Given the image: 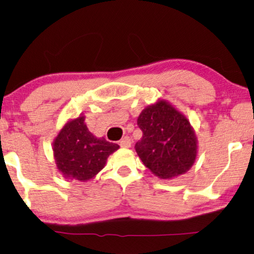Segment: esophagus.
<instances>
[{"label": "esophagus", "instance_id": "esophagus-1", "mask_svg": "<svg viewBox=\"0 0 254 254\" xmlns=\"http://www.w3.org/2000/svg\"><path fill=\"white\" fill-rule=\"evenodd\" d=\"M120 145H121V147L129 148V147L131 146V139H130V137L125 136V137L122 138L121 141H120Z\"/></svg>", "mask_w": 254, "mask_h": 254}]
</instances>
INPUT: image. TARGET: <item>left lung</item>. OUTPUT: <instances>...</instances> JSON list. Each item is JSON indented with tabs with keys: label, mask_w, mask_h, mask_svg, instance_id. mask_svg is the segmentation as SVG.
Here are the masks:
<instances>
[{
	"label": "left lung",
	"mask_w": 254,
	"mask_h": 254,
	"mask_svg": "<svg viewBox=\"0 0 254 254\" xmlns=\"http://www.w3.org/2000/svg\"><path fill=\"white\" fill-rule=\"evenodd\" d=\"M143 137L136 152L143 164L161 179L187 172L197 154V140L190 123L174 107L160 100L141 111L137 120Z\"/></svg>",
	"instance_id": "8db88e82"
}]
</instances>
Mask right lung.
Here are the masks:
<instances>
[{
    "label": "right lung",
    "instance_id": "1",
    "mask_svg": "<svg viewBox=\"0 0 254 254\" xmlns=\"http://www.w3.org/2000/svg\"><path fill=\"white\" fill-rule=\"evenodd\" d=\"M120 146L96 138L84 124V117L69 121L53 143L57 167L66 179L88 181L106 166L108 157Z\"/></svg>",
    "mask_w": 254,
    "mask_h": 254
}]
</instances>
